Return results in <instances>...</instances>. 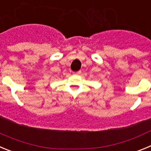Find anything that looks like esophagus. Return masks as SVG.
Instances as JSON below:
<instances>
[{
	"label": "esophagus",
	"mask_w": 151,
	"mask_h": 151,
	"mask_svg": "<svg viewBox=\"0 0 151 151\" xmlns=\"http://www.w3.org/2000/svg\"><path fill=\"white\" fill-rule=\"evenodd\" d=\"M81 73H82V72H81V71L74 72V73H73V74H75V75H79V74H81Z\"/></svg>",
	"instance_id": "obj_1"
}]
</instances>
